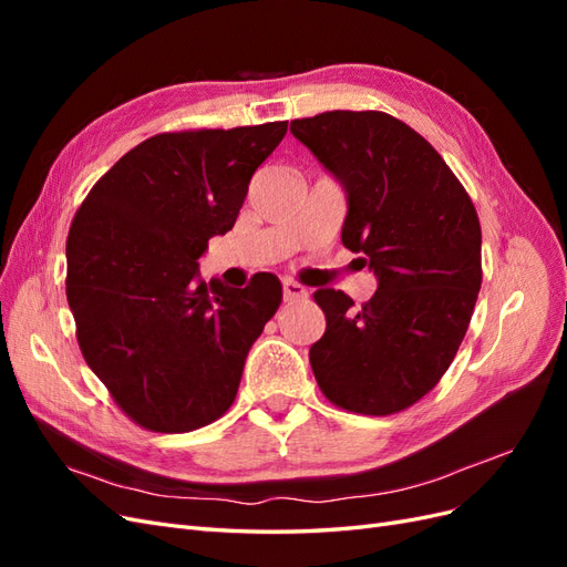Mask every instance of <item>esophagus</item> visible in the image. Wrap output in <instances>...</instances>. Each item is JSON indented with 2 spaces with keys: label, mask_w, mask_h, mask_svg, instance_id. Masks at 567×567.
Here are the masks:
<instances>
[{
  "label": "esophagus",
  "mask_w": 567,
  "mask_h": 567,
  "mask_svg": "<svg viewBox=\"0 0 567 567\" xmlns=\"http://www.w3.org/2000/svg\"><path fill=\"white\" fill-rule=\"evenodd\" d=\"M305 296H307L305 286H300L296 281H284V300H298Z\"/></svg>",
  "instance_id": "34e87169"
}]
</instances>
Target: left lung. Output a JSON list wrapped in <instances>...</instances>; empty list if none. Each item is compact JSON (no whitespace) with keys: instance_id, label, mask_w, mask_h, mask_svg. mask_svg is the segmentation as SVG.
Instances as JSON below:
<instances>
[{"instance_id":"1","label":"left lung","mask_w":567,"mask_h":567,"mask_svg":"<svg viewBox=\"0 0 567 567\" xmlns=\"http://www.w3.org/2000/svg\"><path fill=\"white\" fill-rule=\"evenodd\" d=\"M290 132L340 184V241L379 281L362 310L342 290L315 293V379L342 409L394 414L437 385L466 336L483 284L477 213L440 153L388 113L329 111Z\"/></svg>"}]
</instances>
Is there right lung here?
<instances>
[{"mask_svg":"<svg viewBox=\"0 0 567 567\" xmlns=\"http://www.w3.org/2000/svg\"><path fill=\"white\" fill-rule=\"evenodd\" d=\"M288 123L169 132L125 153L68 234L65 296L80 350L113 400L156 433L219 419L281 302L269 271L246 288L205 284L198 260L225 236L250 177Z\"/></svg>","mask_w":567,"mask_h":567,"instance_id":"add662e5","label":"right lung"}]
</instances>
